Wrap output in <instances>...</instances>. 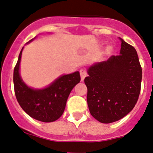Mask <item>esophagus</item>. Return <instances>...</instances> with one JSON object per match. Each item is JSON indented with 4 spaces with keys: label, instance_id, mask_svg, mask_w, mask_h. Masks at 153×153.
<instances>
[{
    "label": "esophagus",
    "instance_id": "34e87169",
    "mask_svg": "<svg viewBox=\"0 0 153 153\" xmlns=\"http://www.w3.org/2000/svg\"><path fill=\"white\" fill-rule=\"evenodd\" d=\"M80 75H81V79H82V81H84L85 78L87 76V72L85 71V69L82 68V69L80 70Z\"/></svg>",
    "mask_w": 153,
    "mask_h": 153
}]
</instances>
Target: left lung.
Masks as SVG:
<instances>
[{
  "label": "left lung",
  "instance_id": "obj_1",
  "mask_svg": "<svg viewBox=\"0 0 153 153\" xmlns=\"http://www.w3.org/2000/svg\"><path fill=\"white\" fill-rule=\"evenodd\" d=\"M121 40L120 55L92 65L85 78L87 101L94 118L110 123L124 117L138 100L142 68L133 46Z\"/></svg>",
  "mask_w": 153,
  "mask_h": 153
}]
</instances>
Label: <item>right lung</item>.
<instances>
[{
  "instance_id": "obj_1",
  "label": "right lung",
  "mask_w": 153,
  "mask_h": 153,
  "mask_svg": "<svg viewBox=\"0 0 153 153\" xmlns=\"http://www.w3.org/2000/svg\"><path fill=\"white\" fill-rule=\"evenodd\" d=\"M33 40L31 39L30 42ZM22 48L13 70V85L16 100L29 116L42 122H53L62 115L69 94L80 82L79 71L61 75L48 87L34 89L27 86L20 75Z\"/></svg>"
}]
</instances>
